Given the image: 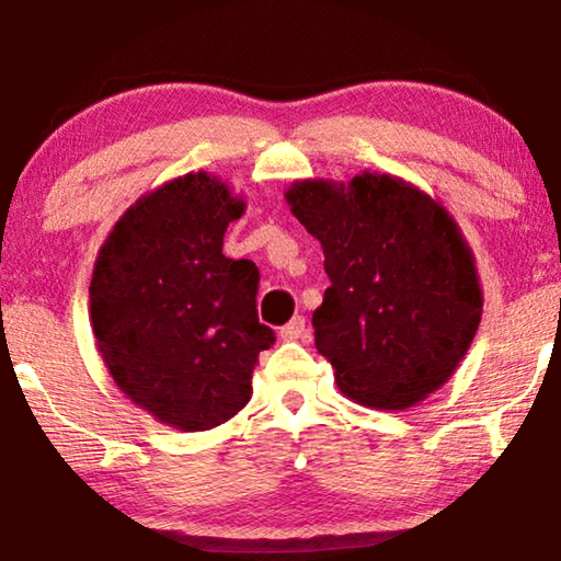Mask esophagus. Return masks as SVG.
Wrapping results in <instances>:
<instances>
[{
	"instance_id": "34e87169",
	"label": "esophagus",
	"mask_w": 561,
	"mask_h": 561,
	"mask_svg": "<svg viewBox=\"0 0 561 561\" xmlns=\"http://www.w3.org/2000/svg\"><path fill=\"white\" fill-rule=\"evenodd\" d=\"M279 335L282 341H305V337L310 335V328H307V320L302 314H295V318L279 330Z\"/></svg>"
}]
</instances>
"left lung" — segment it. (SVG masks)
<instances>
[{"mask_svg":"<svg viewBox=\"0 0 561 561\" xmlns=\"http://www.w3.org/2000/svg\"><path fill=\"white\" fill-rule=\"evenodd\" d=\"M284 198L325 254L314 348L341 391L381 412L420 404L460 366L483 312L476 259L453 216L376 172L348 185L302 180Z\"/></svg>","mask_w":561,"mask_h":561,"instance_id":"obj_1","label":"left lung"}]
</instances>
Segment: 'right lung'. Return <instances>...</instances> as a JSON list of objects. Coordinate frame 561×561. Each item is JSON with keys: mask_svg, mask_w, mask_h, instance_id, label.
<instances>
[{"mask_svg": "<svg viewBox=\"0 0 561 561\" xmlns=\"http://www.w3.org/2000/svg\"><path fill=\"white\" fill-rule=\"evenodd\" d=\"M247 203L208 172H187L131 205L99 251L91 328L101 358L134 404L168 427L203 432L251 399L259 353V270L224 254Z\"/></svg>", "mask_w": 561, "mask_h": 561, "instance_id": "add662e5", "label": "right lung"}]
</instances>
